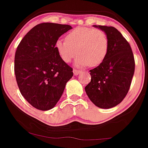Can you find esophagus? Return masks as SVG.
<instances>
[{
    "label": "esophagus",
    "mask_w": 148,
    "mask_h": 148,
    "mask_svg": "<svg viewBox=\"0 0 148 148\" xmlns=\"http://www.w3.org/2000/svg\"><path fill=\"white\" fill-rule=\"evenodd\" d=\"M73 72H74V75H78V74H79L80 73H81V72H82V71H81V70H79V69H74V70H73Z\"/></svg>",
    "instance_id": "esophagus-1"
}]
</instances>
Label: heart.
Segmentation results:
<instances>
[{
    "mask_svg": "<svg viewBox=\"0 0 148 148\" xmlns=\"http://www.w3.org/2000/svg\"><path fill=\"white\" fill-rule=\"evenodd\" d=\"M55 48L62 60L69 63L76 56V64L85 67H97L106 59L109 49V40L104 31L87 27H80L70 31L65 40L58 39Z\"/></svg>",
    "mask_w": 148,
    "mask_h": 148,
    "instance_id": "1",
    "label": "heart"
}]
</instances>
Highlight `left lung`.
<instances>
[{
    "mask_svg": "<svg viewBox=\"0 0 148 148\" xmlns=\"http://www.w3.org/2000/svg\"><path fill=\"white\" fill-rule=\"evenodd\" d=\"M94 26L106 33L109 49L104 61L90 70L91 81L85 90L96 106L109 109L121 102L129 91L134 73V58L129 42L115 27Z\"/></svg>",
    "mask_w": 148,
    "mask_h": 148,
    "instance_id": "obj_1",
    "label": "left lung"
}]
</instances>
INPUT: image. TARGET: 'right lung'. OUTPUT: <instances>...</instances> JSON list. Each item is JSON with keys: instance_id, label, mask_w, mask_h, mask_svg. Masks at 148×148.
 I'll return each mask as SVG.
<instances>
[{"instance_id": "right-lung-1", "label": "right lung", "mask_w": 148, "mask_h": 148, "mask_svg": "<svg viewBox=\"0 0 148 148\" xmlns=\"http://www.w3.org/2000/svg\"><path fill=\"white\" fill-rule=\"evenodd\" d=\"M69 25L42 23L27 33L18 45L14 72L23 97L36 109L46 111L59 101L73 69L55 48L59 37L72 29Z\"/></svg>"}]
</instances>
